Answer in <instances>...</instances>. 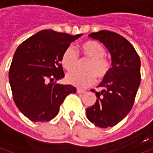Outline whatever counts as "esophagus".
I'll list each match as a JSON object with an SVG mask.
<instances>
[{"label":"esophagus","mask_w":153,"mask_h":153,"mask_svg":"<svg viewBox=\"0 0 153 153\" xmlns=\"http://www.w3.org/2000/svg\"><path fill=\"white\" fill-rule=\"evenodd\" d=\"M86 91L83 90V89H80V88H77V93L78 94H84Z\"/></svg>","instance_id":"1"}]
</instances>
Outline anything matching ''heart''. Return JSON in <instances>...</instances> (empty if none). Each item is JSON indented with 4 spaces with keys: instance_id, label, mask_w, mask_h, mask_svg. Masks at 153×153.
<instances>
[{
    "instance_id": "b5f03b06",
    "label": "heart",
    "mask_w": 153,
    "mask_h": 153,
    "mask_svg": "<svg viewBox=\"0 0 153 153\" xmlns=\"http://www.w3.org/2000/svg\"><path fill=\"white\" fill-rule=\"evenodd\" d=\"M79 51L83 59H89L84 66L87 72H70L65 75L68 83L79 88H87L92 85L95 76L99 80L103 79L108 74L111 65L106 58V49L96 41H86L79 45ZM79 56L73 47L66 48L61 56V64L67 71H73L79 65Z\"/></svg>"
}]
</instances>
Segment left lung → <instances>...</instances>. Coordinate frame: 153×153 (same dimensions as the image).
Wrapping results in <instances>:
<instances>
[{
	"instance_id": "1",
	"label": "left lung",
	"mask_w": 153,
	"mask_h": 153,
	"mask_svg": "<svg viewBox=\"0 0 153 153\" xmlns=\"http://www.w3.org/2000/svg\"><path fill=\"white\" fill-rule=\"evenodd\" d=\"M89 36L102 42L111 54V68L95 92L97 100L87 108V117L100 128L113 127L125 117L134 104L140 85V59L132 45L116 32L101 30Z\"/></svg>"
}]
</instances>
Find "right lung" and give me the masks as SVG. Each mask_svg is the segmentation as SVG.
<instances>
[{
	"label": "right lung",
	"instance_id": "1",
	"mask_svg": "<svg viewBox=\"0 0 153 153\" xmlns=\"http://www.w3.org/2000/svg\"><path fill=\"white\" fill-rule=\"evenodd\" d=\"M80 36L44 30L16 49L9 68V83L16 107L30 121L51 120L65 97L76 93L74 87L56 80L65 77L62 53Z\"/></svg>",
	"mask_w": 153,
	"mask_h": 153
}]
</instances>
